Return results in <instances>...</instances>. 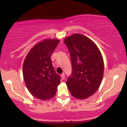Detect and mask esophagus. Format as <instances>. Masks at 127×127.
Returning a JSON list of instances; mask_svg holds the SVG:
<instances>
[{"label":"esophagus","mask_w":127,"mask_h":127,"mask_svg":"<svg viewBox=\"0 0 127 127\" xmlns=\"http://www.w3.org/2000/svg\"><path fill=\"white\" fill-rule=\"evenodd\" d=\"M61 77H62V78L63 80H64L65 79V75H64V74H61Z\"/></svg>","instance_id":"esophagus-1"}]
</instances>
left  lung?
Wrapping results in <instances>:
<instances>
[{
	"instance_id": "1",
	"label": "left lung",
	"mask_w": 127,
	"mask_h": 127,
	"mask_svg": "<svg viewBox=\"0 0 127 127\" xmlns=\"http://www.w3.org/2000/svg\"><path fill=\"white\" fill-rule=\"evenodd\" d=\"M64 43L70 52L72 73L67 86L73 97L85 99L92 95L101 83L104 62L96 44L84 35L75 34L65 38Z\"/></svg>"
}]
</instances>
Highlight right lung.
I'll return each mask as SVG.
<instances>
[{"label":"right lung","mask_w":127,"mask_h":127,"mask_svg":"<svg viewBox=\"0 0 127 127\" xmlns=\"http://www.w3.org/2000/svg\"><path fill=\"white\" fill-rule=\"evenodd\" d=\"M46 39L34 46L26 57L23 67L24 80L30 93L40 99L53 97L61 77L56 73L51 56L59 43Z\"/></svg>","instance_id":"right-lung-1"}]
</instances>
